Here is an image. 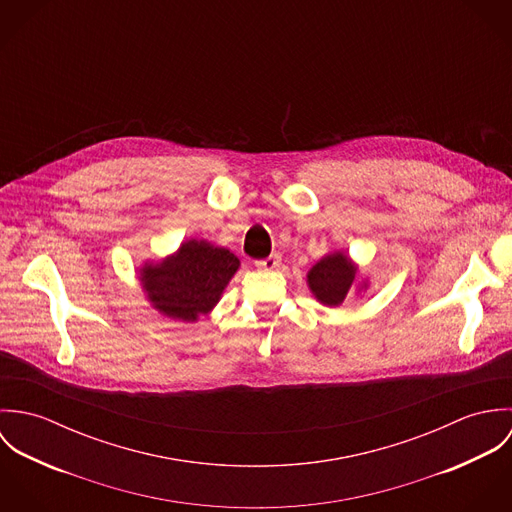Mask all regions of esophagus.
Returning a JSON list of instances; mask_svg holds the SVG:
<instances>
[{
    "instance_id": "esophagus-1",
    "label": "esophagus",
    "mask_w": 512,
    "mask_h": 512,
    "mask_svg": "<svg viewBox=\"0 0 512 512\" xmlns=\"http://www.w3.org/2000/svg\"><path fill=\"white\" fill-rule=\"evenodd\" d=\"M280 264H282V256H280L278 252H274V254H270L268 258L258 260V262H256V268H260V270H276Z\"/></svg>"
}]
</instances>
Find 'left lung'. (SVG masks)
<instances>
[{"instance_id":"8db88e82","label":"left lung","mask_w":512,"mask_h":512,"mask_svg":"<svg viewBox=\"0 0 512 512\" xmlns=\"http://www.w3.org/2000/svg\"><path fill=\"white\" fill-rule=\"evenodd\" d=\"M357 264L345 252H331L323 256L309 272L307 286L323 305H341L357 280ZM366 288V284H363Z\"/></svg>"}]
</instances>
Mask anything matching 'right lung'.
Returning <instances> with one entry per match:
<instances>
[{
    "instance_id": "right-lung-1",
    "label": "right lung",
    "mask_w": 512,
    "mask_h": 512,
    "mask_svg": "<svg viewBox=\"0 0 512 512\" xmlns=\"http://www.w3.org/2000/svg\"><path fill=\"white\" fill-rule=\"evenodd\" d=\"M240 260L207 240H187L161 262H146L140 282L153 309L179 321H197L211 313Z\"/></svg>"
}]
</instances>
